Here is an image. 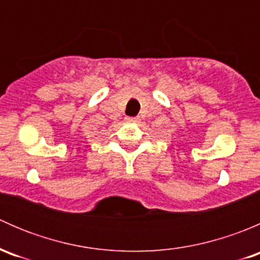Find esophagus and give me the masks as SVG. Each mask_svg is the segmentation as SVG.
<instances>
[{"mask_svg": "<svg viewBox=\"0 0 260 260\" xmlns=\"http://www.w3.org/2000/svg\"><path fill=\"white\" fill-rule=\"evenodd\" d=\"M125 120H127L128 123H137V122H140V118L138 117H128V118H125Z\"/></svg>", "mask_w": 260, "mask_h": 260, "instance_id": "obj_1", "label": "esophagus"}]
</instances>
